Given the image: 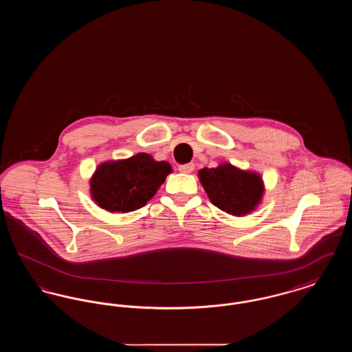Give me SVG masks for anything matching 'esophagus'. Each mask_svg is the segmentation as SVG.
Here are the masks:
<instances>
[{
  "instance_id": "1",
  "label": "esophagus",
  "mask_w": 352,
  "mask_h": 352,
  "mask_svg": "<svg viewBox=\"0 0 352 352\" xmlns=\"http://www.w3.org/2000/svg\"><path fill=\"white\" fill-rule=\"evenodd\" d=\"M194 168H195L194 164H186V165H179V166H178V170H179L181 173H186V174L192 173Z\"/></svg>"
}]
</instances>
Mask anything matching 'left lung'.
I'll return each instance as SVG.
<instances>
[{"label": "left lung", "mask_w": 352, "mask_h": 352, "mask_svg": "<svg viewBox=\"0 0 352 352\" xmlns=\"http://www.w3.org/2000/svg\"><path fill=\"white\" fill-rule=\"evenodd\" d=\"M199 179L211 203L234 217H243L254 210L264 192L260 175L230 164L201 168Z\"/></svg>", "instance_id": "left-lung-1"}]
</instances>
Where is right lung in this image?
Returning <instances> with one entry per match:
<instances>
[{"label":"right lung","instance_id":"add662e5","mask_svg":"<svg viewBox=\"0 0 352 352\" xmlns=\"http://www.w3.org/2000/svg\"><path fill=\"white\" fill-rule=\"evenodd\" d=\"M170 173L168 162H157L145 153L122 161L105 162L92 177V198L111 212L134 211L151 201Z\"/></svg>","mask_w":352,"mask_h":352}]
</instances>
